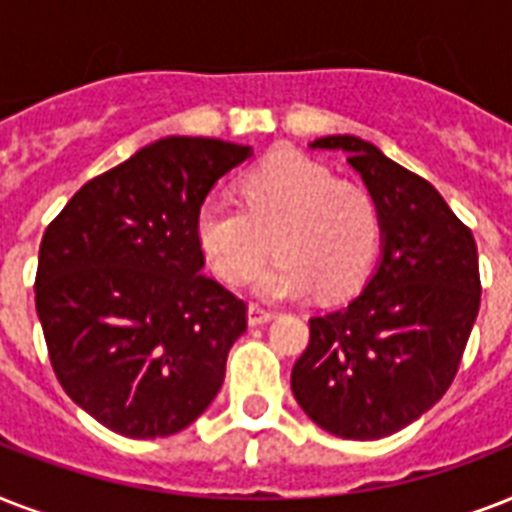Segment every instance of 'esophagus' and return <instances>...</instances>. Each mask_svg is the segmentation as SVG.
<instances>
[{
    "instance_id": "obj_1",
    "label": "esophagus",
    "mask_w": 512,
    "mask_h": 512,
    "mask_svg": "<svg viewBox=\"0 0 512 512\" xmlns=\"http://www.w3.org/2000/svg\"><path fill=\"white\" fill-rule=\"evenodd\" d=\"M273 316H276V313L268 311V308H263V305H257V303H252L247 308V319H249V324H252V327L268 324V321H271Z\"/></svg>"
}]
</instances>
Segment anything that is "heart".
Wrapping results in <instances>:
<instances>
[{
  "instance_id": "1",
  "label": "heart",
  "mask_w": 512,
  "mask_h": 512,
  "mask_svg": "<svg viewBox=\"0 0 512 512\" xmlns=\"http://www.w3.org/2000/svg\"><path fill=\"white\" fill-rule=\"evenodd\" d=\"M244 209L207 199L196 241L225 284H244L273 249L279 257L255 279L265 300H297L319 287L345 297L364 284L380 249V212L361 185L342 183L324 164L279 151L239 183Z\"/></svg>"
}]
</instances>
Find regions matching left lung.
Here are the masks:
<instances>
[{
	"mask_svg": "<svg viewBox=\"0 0 512 512\" xmlns=\"http://www.w3.org/2000/svg\"><path fill=\"white\" fill-rule=\"evenodd\" d=\"M342 151L380 212V260L356 300L311 319L292 369L297 404L319 428L374 441L406 428L452 385L481 305L478 249L444 196L356 135Z\"/></svg>",
	"mask_w": 512,
	"mask_h": 512,
	"instance_id": "1",
	"label": "left lung"
}]
</instances>
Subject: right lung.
<instances>
[{
    "instance_id": "1",
    "label": "right lung",
    "mask_w": 512,
    "mask_h": 512,
    "mask_svg": "<svg viewBox=\"0 0 512 512\" xmlns=\"http://www.w3.org/2000/svg\"><path fill=\"white\" fill-rule=\"evenodd\" d=\"M252 148L170 135L71 196L42 236L36 313L74 404L127 438L188 428L225 380L247 305L201 273L196 212Z\"/></svg>"
}]
</instances>
